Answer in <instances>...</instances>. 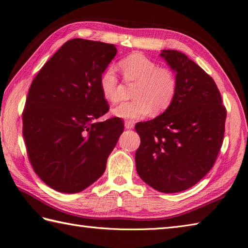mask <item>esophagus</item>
Masks as SVG:
<instances>
[{"instance_id": "esophagus-1", "label": "esophagus", "mask_w": 248, "mask_h": 248, "mask_svg": "<svg viewBox=\"0 0 248 248\" xmlns=\"http://www.w3.org/2000/svg\"><path fill=\"white\" fill-rule=\"evenodd\" d=\"M124 125H125V128H126V129H132L133 127H134L133 122L128 121V120H126V121L124 122Z\"/></svg>"}]
</instances>
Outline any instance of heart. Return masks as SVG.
<instances>
[{
  "label": "heart",
  "instance_id": "heart-1",
  "mask_svg": "<svg viewBox=\"0 0 248 248\" xmlns=\"http://www.w3.org/2000/svg\"><path fill=\"white\" fill-rule=\"evenodd\" d=\"M126 81L137 82L133 100L123 102L112 112L124 119H141L154 114H161L174 101L178 81L175 73L166 67H158L153 60L140 52H134L119 62ZM102 97L110 103L120 100V82L114 67H108L99 78Z\"/></svg>",
  "mask_w": 248,
  "mask_h": 248
}]
</instances>
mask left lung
I'll return each instance as SVG.
<instances>
[{"instance_id": "left-lung-1", "label": "left lung", "mask_w": 248, "mask_h": 248, "mask_svg": "<svg viewBox=\"0 0 248 248\" xmlns=\"http://www.w3.org/2000/svg\"><path fill=\"white\" fill-rule=\"evenodd\" d=\"M160 56L176 72L177 94L163 114L136 125V166L145 183L171 193L190 188L214 166L227 109L213 78L192 60L171 49Z\"/></svg>"}]
</instances>
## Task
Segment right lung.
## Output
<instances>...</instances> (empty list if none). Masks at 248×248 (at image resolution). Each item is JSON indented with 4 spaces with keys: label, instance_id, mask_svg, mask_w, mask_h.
<instances>
[{
    "label": "right lung",
    "instance_id": "right-lung-1",
    "mask_svg": "<svg viewBox=\"0 0 248 248\" xmlns=\"http://www.w3.org/2000/svg\"><path fill=\"white\" fill-rule=\"evenodd\" d=\"M116 54L114 44L71 39L32 81L22 134L34 171L52 189L79 192L106 170L123 121L95 120L109 109L98 81Z\"/></svg>",
    "mask_w": 248,
    "mask_h": 248
}]
</instances>
